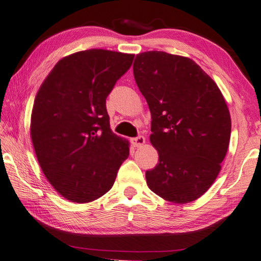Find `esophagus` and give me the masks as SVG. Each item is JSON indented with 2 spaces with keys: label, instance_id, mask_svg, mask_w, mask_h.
I'll return each mask as SVG.
<instances>
[{
  "label": "esophagus",
  "instance_id": "34e87169",
  "mask_svg": "<svg viewBox=\"0 0 261 261\" xmlns=\"http://www.w3.org/2000/svg\"><path fill=\"white\" fill-rule=\"evenodd\" d=\"M130 142L132 145H134L135 147H139L144 145V143H145V138L143 137V136H138V137H135V138H131Z\"/></svg>",
  "mask_w": 261,
  "mask_h": 261
}]
</instances>
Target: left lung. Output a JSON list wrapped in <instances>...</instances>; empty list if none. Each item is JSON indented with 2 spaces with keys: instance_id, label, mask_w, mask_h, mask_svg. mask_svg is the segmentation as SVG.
Returning a JSON list of instances; mask_svg holds the SVG:
<instances>
[{
  "instance_id": "8db88e82",
  "label": "left lung",
  "mask_w": 261,
  "mask_h": 261,
  "mask_svg": "<svg viewBox=\"0 0 261 261\" xmlns=\"http://www.w3.org/2000/svg\"><path fill=\"white\" fill-rule=\"evenodd\" d=\"M134 76L151 112L159 163L146 171L151 191L185 204L207 191L221 169L231 117L219 88L196 62L164 51L136 56Z\"/></svg>"
}]
</instances>
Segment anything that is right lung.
I'll return each mask as SVG.
<instances>
[{
    "label": "right lung",
    "mask_w": 261,
    "mask_h": 261,
    "mask_svg": "<svg viewBox=\"0 0 261 261\" xmlns=\"http://www.w3.org/2000/svg\"><path fill=\"white\" fill-rule=\"evenodd\" d=\"M134 55L90 49L62 58L34 102L30 135L37 161L56 191L89 203L114 185L129 142L110 129L107 97Z\"/></svg>",
    "instance_id": "obj_1"
}]
</instances>
